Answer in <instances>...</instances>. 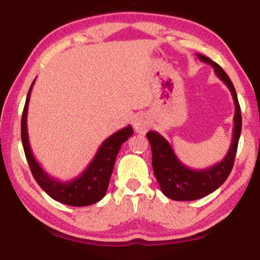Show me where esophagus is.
<instances>
[{
    "mask_svg": "<svg viewBox=\"0 0 260 260\" xmlns=\"http://www.w3.org/2000/svg\"><path fill=\"white\" fill-rule=\"evenodd\" d=\"M133 126H134V129H136V132H138L139 134H145L148 131V128H150V122H148L146 117L143 115H139L136 117V120H134Z\"/></svg>",
    "mask_w": 260,
    "mask_h": 260,
    "instance_id": "obj_1",
    "label": "esophagus"
}]
</instances>
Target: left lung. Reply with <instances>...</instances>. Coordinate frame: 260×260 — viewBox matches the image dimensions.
<instances>
[{
	"mask_svg": "<svg viewBox=\"0 0 260 260\" xmlns=\"http://www.w3.org/2000/svg\"><path fill=\"white\" fill-rule=\"evenodd\" d=\"M197 58L203 63L212 65L215 75L230 89L235 105L234 127L232 143L227 154L220 162L202 170H193L183 164L172 150L169 141L158 132L150 131L146 134L152 150V166L155 178L162 193L175 201H193L202 199L223 184L232 169L238 150L241 133V112L234 85L223 69L206 55L197 53Z\"/></svg>",
	"mask_w": 260,
	"mask_h": 260,
	"instance_id": "left-lung-1",
	"label": "left lung"
}]
</instances>
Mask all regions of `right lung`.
<instances>
[{
	"mask_svg": "<svg viewBox=\"0 0 260 260\" xmlns=\"http://www.w3.org/2000/svg\"><path fill=\"white\" fill-rule=\"evenodd\" d=\"M34 81L27 94L21 119L22 145L33 177L48 196L63 205L72 207L94 205L105 197L109 185L110 176L113 174L116 155L124 141L133 136V128L132 126L121 128L120 131L107 138L96 152L88 168L78 177L68 182L58 181L41 168L30 150L28 132H27V114H28V103Z\"/></svg>",
	"mask_w": 260,
	"mask_h": 260,
	"instance_id": "add662e5",
	"label": "right lung"
}]
</instances>
